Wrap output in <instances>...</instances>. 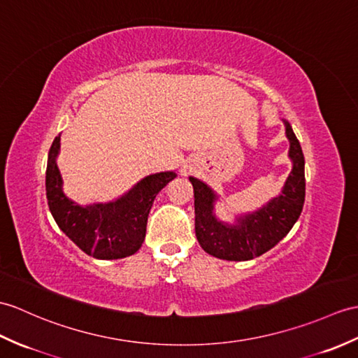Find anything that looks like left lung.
Segmentation results:
<instances>
[{"instance_id": "left-lung-1", "label": "left lung", "mask_w": 358, "mask_h": 358, "mask_svg": "<svg viewBox=\"0 0 358 358\" xmlns=\"http://www.w3.org/2000/svg\"><path fill=\"white\" fill-rule=\"evenodd\" d=\"M285 134L289 140L288 157L293 169L279 196L270 199L256 212L239 215L236 224L215 217L218 195L201 180L189 177L195 196V234L206 253L226 261H248L261 256L284 239L301 217L305 201V159L301 143L289 123Z\"/></svg>"}]
</instances>
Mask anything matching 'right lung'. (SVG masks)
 I'll list each match as a JSON object with an SVG mask.
<instances>
[{"mask_svg": "<svg viewBox=\"0 0 358 358\" xmlns=\"http://www.w3.org/2000/svg\"><path fill=\"white\" fill-rule=\"evenodd\" d=\"M59 149L61 134L50 148L45 172L47 201L57 226L82 252L96 259H122L134 255L145 241L148 215L157 194L177 173H152L114 201L79 206L62 190L56 163Z\"/></svg>", "mask_w": 358, "mask_h": 358, "instance_id": "obj_1", "label": "right lung"}]
</instances>
